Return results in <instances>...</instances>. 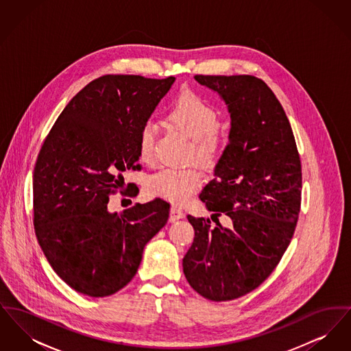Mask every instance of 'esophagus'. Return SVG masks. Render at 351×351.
Here are the masks:
<instances>
[{"label":"esophagus","instance_id":"esophagus-1","mask_svg":"<svg viewBox=\"0 0 351 351\" xmlns=\"http://www.w3.org/2000/svg\"><path fill=\"white\" fill-rule=\"evenodd\" d=\"M182 218H184L183 210L178 206H172L171 212H169V222H175V221L182 219Z\"/></svg>","mask_w":351,"mask_h":351}]
</instances>
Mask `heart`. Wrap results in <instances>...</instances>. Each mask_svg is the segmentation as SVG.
<instances>
[{
	"label": "heart",
	"mask_w": 351,
	"mask_h": 351,
	"mask_svg": "<svg viewBox=\"0 0 351 351\" xmlns=\"http://www.w3.org/2000/svg\"><path fill=\"white\" fill-rule=\"evenodd\" d=\"M167 119L191 139V155L202 165H213L225 145V135L217 128L216 108L195 92L180 95L168 109ZM155 128L146 122L138 135V151L143 162L154 160ZM202 178L196 168H163L149 178L147 191L151 195L184 202L200 186Z\"/></svg>",
	"instance_id": "heart-1"
}]
</instances>
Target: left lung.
<instances>
[{
	"label": "left lung",
	"instance_id": "left-lung-1",
	"mask_svg": "<svg viewBox=\"0 0 351 351\" xmlns=\"http://www.w3.org/2000/svg\"><path fill=\"white\" fill-rule=\"evenodd\" d=\"M230 113L229 143L204 186L206 209L232 226L188 216L193 243L183 259L189 285L212 301L238 299L263 283L295 232L301 204V163L295 136L274 92L250 75L204 76Z\"/></svg>",
	"mask_w": 351,
	"mask_h": 351
}]
</instances>
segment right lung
<instances>
[{
	"mask_svg": "<svg viewBox=\"0 0 351 351\" xmlns=\"http://www.w3.org/2000/svg\"><path fill=\"white\" fill-rule=\"evenodd\" d=\"M175 77L105 75L68 102L39 151L33 175L34 228L58 276L90 298L118 292L136 274L169 204L108 210L126 169L139 165L138 135Z\"/></svg>",
	"mask_w": 351,
	"mask_h": 351,
	"instance_id": "1",
	"label": "right lung"
}]
</instances>
